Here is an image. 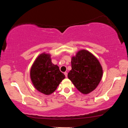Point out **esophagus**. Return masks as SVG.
Returning a JSON list of instances; mask_svg holds the SVG:
<instances>
[{
  "label": "esophagus",
  "instance_id": "1",
  "mask_svg": "<svg viewBox=\"0 0 128 128\" xmlns=\"http://www.w3.org/2000/svg\"><path fill=\"white\" fill-rule=\"evenodd\" d=\"M64 74H65V76H66V78L67 76H68V73H67L66 72H64Z\"/></svg>",
  "mask_w": 128,
  "mask_h": 128
}]
</instances>
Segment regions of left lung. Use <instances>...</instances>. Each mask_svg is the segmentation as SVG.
I'll return each instance as SVG.
<instances>
[{
    "instance_id": "obj_1",
    "label": "left lung",
    "mask_w": 128,
    "mask_h": 128,
    "mask_svg": "<svg viewBox=\"0 0 128 128\" xmlns=\"http://www.w3.org/2000/svg\"><path fill=\"white\" fill-rule=\"evenodd\" d=\"M72 69L68 74L77 89L88 94L99 85L103 76V68L98 59L86 50H81L71 59Z\"/></svg>"
}]
</instances>
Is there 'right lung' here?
<instances>
[{
  "instance_id": "add662e5",
  "label": "right lung",
  "mask_w": 128,
  "mask_h": 128,
  "mask_svg": "<svg viewBox=\"0 0 128 128\" xmlns=\"http://www.w3.org/2000/svg\"><path fill=\"white\" fill-rule=\"evenodd\" d=\"M30 77L34 88L42 94L50 95L57 88L66 76L57 65L51 62V55L43 52L32 64Z\"/></svg>"
}]
</instances>
